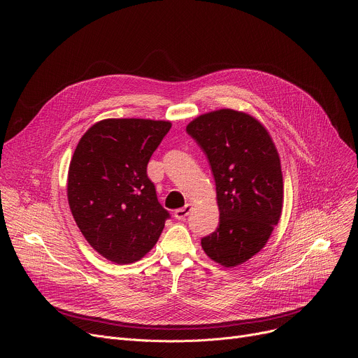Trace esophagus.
Listing matches in <instances>:
<instances>
[{"label": "esophagus", "instance_id": "34e87169", "mask_svg": "<svg viewBox=\"0 0 358 358\" xmlns=\"http://www.w3.org/2000/svg\"><path fill=\"white\" fill-rule=\"evenodd\" d=\"M191 210H192V206H191V203H185V206H184L182 208H178V210H176V213H174V217H176L177 220H185V218L189 215Z\"/></svg>", "mask_w": 358, "mask_h": 358}]
</instances>
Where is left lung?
<instances>
[{"instance_id": "8db88e82", "label": "left lung", "mask_w": 358, "mask_h": 358, "mask_svg": "<svg viewBox=\"0 0 358 358\" xmlns=\"http://www.w3.org/2000/svg\"><path fill=\"white\" fill-rule=\"evenodd\" d=\"M187 133L210 162L220 208L218 228L201 239V246L225 268L241 265L266 245L280 220L278 150L257 119L232 109L198 116Z\"/></svg>"}]
</instances>
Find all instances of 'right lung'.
I'll use <instances>...</instances> for the list:
<instances>
[{"label":"right lung","mask_w":358,"mask_h":358,"mask_svg":"<svg viewBox=\"0 0 358 358\" xmlns=\"http://www.w3.org/2000/svg\"><path fill=\"white\" fill-rule=\"evenodd\" d=\"M170 122L106 119L79 140L68 173V201L82 235L101 257L141 259L159 241L167 210L147 177V164Z\"/></svg>","instance_id":"1"}]
</instances>
